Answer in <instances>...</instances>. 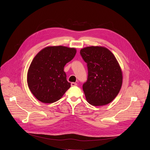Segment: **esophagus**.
I'll use <instances>...</instances> for the list:
<instances>
[{
    "label": "esophagus",
    "instance_id": "obj_1",
    "mask_svg": "<svg viewBox=\"0 0 150 150\" xmlns=\"http://www.w3.org/2000/svg\"><path fill=\"white\" fill-rule=\"evenodd\" d=\"M76 85H77V83H75V82H72V83H71V86H72V87L76 86Z\"/></svg>",
    "mask_w": 150,
    "mask_h": 150
}]
</instances>
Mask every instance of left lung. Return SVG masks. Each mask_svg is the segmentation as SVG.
Returning <instances> with one entry per match:
<instances>
[{
  "mask_svg": "<svg viewBox=\"0 0 150 150\" xmlns=\"http://www.w3.org/2000/svg\"><path fill=\"white\" fill-rule=\"evenodd\" d=\"M80 54L88 67V79L82 86L87 101L94 106L110 103L119 94L123 81L115 55L103 46L84 47Z\"/></svg>",
  "mask_w": 150,
  "mask_h": 150,
  "instance_id": "1",
  "label": "left lung"
}]
</instances>
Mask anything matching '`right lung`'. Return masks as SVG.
Listing matches in <instances>:
<instances>
[{"instance_id":"add662e5","label":"right lung","mask_w":150,"mask_h":150,"mask_svg":"<svg viewBox=\"0 0 150 150\" xmlns=\"http://www.w3.org/2000/svg\"><path fill=\"white\" fill-rule=\"evenodd\" d=\"M76 53L75 48L57 46L46 47L36 54L28 70L27 83L38 100L56 102L71 87L64 67Z\"/></svg>"}]
</instances>
